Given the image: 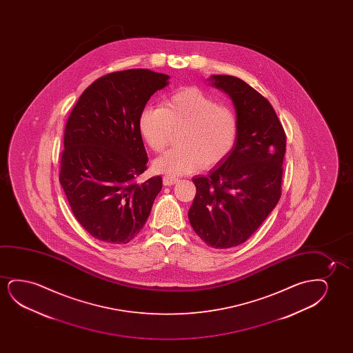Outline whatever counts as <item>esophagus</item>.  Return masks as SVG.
Returning a JSON list of instances; mask_svg holds the SVG:
<instances>
[{
    "mask_svg": "<svg viewBox=\"0 0 353 353\" xmlns=\"http://www.w3.org/2000/svg\"><path fill=\"white\" fill-rule=\"evenodd\" d=\"M176 182H179V179L177 177H174V176H164L163 177V183L164 185H172V184L176 183Z\"/></svg>",
    "mask_w": 353,
    "mask_h": 353,
    "instance_id": "1",
    "label": "esophagus"
}]
</instances>
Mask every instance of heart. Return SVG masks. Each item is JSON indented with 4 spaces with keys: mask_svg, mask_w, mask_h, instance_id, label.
<instances>
[{
    "mask_svg": "<svg viewBox=\"0 0 353 353\" xmlns=\"http://www.w3.org/2000/svg\"><path fill=\"white\" fill-rule=\"evenodd\" d=\"M179 147L154 160L153 169L169 176L211 168L232 152L236 142V113L219 105L199 88H184L168 97L161 106H145L139 117V130L150 150L168 147L174 129H181Z\"/></svg>",
    "mask_w": 353,
    "mask_h": 353,
    "instance_id": "1",
    "label": "heart"
}]
</instances>
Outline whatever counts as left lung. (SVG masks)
Returning <instances> with one entry per match:
<instances>
[{"label": "left lung", "mask_w": 353, "mask_h": 353, "mask_svg": "<svg viewBox=\"0 0 353 353\" xmlns=\"http://www.w3.org/2000/svg\"><path fill=\"white\" fill-rule=\"evenodd\" d=\"M211 79L232 97L239 132L228 157L193 179L188 217L205 243L222 250L247 241L279 203L285 132L270 102L246 82L227 74Z\"/></svg>", "instance_id": "obj_1"}]
</instances>
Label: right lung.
Segmentation results:
<instances>
[{
	"label": "right lung",
	"mask_w": 353,
	"mask_h": 353,
	"mask_svg": "<svg viewBox=\"0 0 353 353\" xmlns=\"http://www.w3.org/2000/svg\"><path fill=\"white\" fill-rule=\"evenodd\" d=\"M168 79L145 68L108 73L83 92L68 117L59 181L76 219L100 241L130 242L161 190L160 176L137 182L148 161L139 117Z\"/></svg>",
	"instance_id": "add662e5"
}]
</instances>
